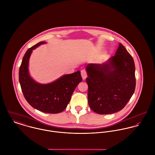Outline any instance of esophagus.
Segmentation results:
<instances>
[{"label":"esophagus","mask_w":155,"mask_h":155,"mask_svg":"<svg viewBox=\"0 0 155 155\" xmlns=\"http://www.w3.org/2000/svg\"><path fill=\"white\" fill-rule=\"evenodd\" d=\"M81 71V76H82V79H83L84 80L85 79L87 78V73L86 70H85V69H83V70H82Z\"/></svg>","instance_id":"esophagus-1"}]
</instances>
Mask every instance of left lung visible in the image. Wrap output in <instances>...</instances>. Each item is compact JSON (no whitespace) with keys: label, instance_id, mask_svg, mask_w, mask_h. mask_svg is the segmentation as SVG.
Instances as JSON below:
<instances>
[{"label":"left lung","instance_id":"8db88e82","mask_svg":"<svg viewBox=\"0 0 155 155\" xmlns=\"http://www.w3.org/2000/svg\"><path fill=\"white\" fill-rule=\"evenodd\" d=\"M88 100L91 110L100 114L121 110L135 88V64L132 56L121 44L107 61L86 67Z\"/></svg>","mask_w":155,"mask_h":155}]
</instances>
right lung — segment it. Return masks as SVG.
Here are the masks:
<instances>
[{
	"mask_svg": "<svg viewBox=\"0 0 155 155\" xmlns=\"http://www.w3.org/2000/svg\"><path fill=\"white\" fill-rule=\"evenodd\" d=\"M46 42H39L29 48L22 58L19 70V81L23 95L33 108L47 113H58L64 110L71 95L82 81L81 71L65 74L47 84L36 82L30 76L28 62L33 50Z\"/></svg>",
	"mask_w": 155,
	"mask_h": 155,
	"instance_id": "1",
	"label": "right lung"
}]
</instances>
